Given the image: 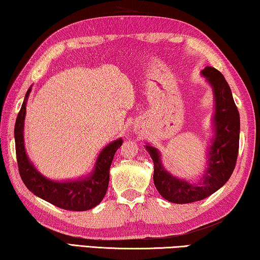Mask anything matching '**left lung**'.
<instances>
[{
    "mask_svg": "<svg viewBox=\"0 0 260 260\" xmlns=\"http://www.w3.org/2000/svg\"><path fill=\"white\" fill-rule=\"evenodd\" d=\"M201 74L210 84L215 99L213 136L208 147L207 168L203 176L192 181L171 175L162 165L160 151L152 145H145L154 163V185L161 197L172 203H192L210 197L227 183L238 158L240 114L230 85L224 75L213 67H206Z\"/></svg>",
    "mask_w": 260,
    "mask_h": 260,
    "instance_id": "left-lung-1",
    "label": "left lung"
}]
</instances>
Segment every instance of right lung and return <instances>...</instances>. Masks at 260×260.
Returning <instances> with one entry per match:
<instances>
[{"mask_svg": "<svg viewBox=\"0 0 260 260\" xmlns=\"http://www.w3.org/2000/svg\"><path fill=\"white\" fill-rule=\"evenodd\" d=\"M31 86L25 94L24 103L15 124L16 155L22 181L31 193L58 208L70 211H85L103 201L108 188L109 168L117 148L121 147L122 138L109 143L95 160L92 171L84 178L76 180H51L35 169L27 156L24 144V124L26 104Z\"/></svg>", "mask_w": 260, "mask_h": 260, "instance_id": "add662e5", "label": "right lung"}]
</instances>
